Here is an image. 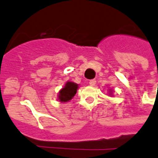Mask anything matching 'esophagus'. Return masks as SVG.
I'll use <instances>...</instances> for the list:
<instances>
[{"instance_id": "1", "label": "esophagus", "mask_w": 158, "mask_h": 158, "mask_svg": "<svg viewBox=\"0 0 158 158\" xmlns=\"http://www.w3.org/2000/svg\"><path fill=\"white\" fill-rule=\"evenodd\" d=\"M96 81L95 80V79H93V80H90L89 84H90V85H91V86H94V85H96Z\"/></svg>"}]
</instances>
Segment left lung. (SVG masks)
<instances>
[{
	"label": "left lung",
	"mask_w": 158,
	"mask_h": 158,
	"mask_svg": "<svg viewBox=\"0 0 158 158\" xmlns=\"http://www.w3.org/2000/svg\"><path fill=\"white\" fill-rule=\"evenodd\" d=\"M109 96H113V90H111V89H110V90H109Z\"/></svg>",
	"instance_id": "8db88e82"
}]
</instances>
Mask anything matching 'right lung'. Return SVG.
Listing matches in <instances>:
<instances>
[{
    "mask_svg": "<svg viewBox=\"0 0 158 158\" xmlns=\"http://www.w3.org/2000/svg\"><path fill=\"white\" fill-rule=\"evenodd\" d=\"M79 88V85L73 81H67L65 85L58 91L57 101L62 103L70 101L74 97Z\"/></svg>",
    "mask_w": 158,
    "mask_h": 158,
    "instance_id": "1",
    "label": "right lung"
}]
</instances>
